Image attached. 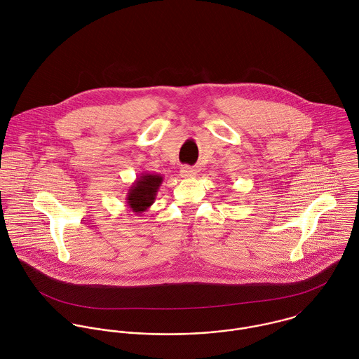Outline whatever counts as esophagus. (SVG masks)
Segmentation results:
<instances>
[{
    "instance_id": "34e87169",
    "label": "esophagus",
    "mask_w": 359,
    "mask_h": 359,
    "mask_svg": "<svg viewBox=\"0 0 359 359\" xmlns=\"http://www.w3.org/2000/svg\"><path fill=\"white\" fill-rule=\"evenodd\" d=\"M180 174L182 178H195L198 175V171L191 165H182L180 170Z\"/></svg>"
}]
</instances>
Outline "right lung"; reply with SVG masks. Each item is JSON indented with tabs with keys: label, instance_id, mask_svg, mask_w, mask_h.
Returning a JSON list of instances; mask_svg holds the SVG:
<instances>
[{
	"label": "right lung",
	"instance_id": "right-lung-1",
	"mask_svg": "<svg viewBox=\"0 0 359 359\" xmlns=\"http://www.w3.org/2000/svg\"><path fill=\"white\" fill-rule=\"evenodd\" d=\"M163 177L154 172H141L127 192L126 205L130 211L142 214L154 205Z\"/></svg>",
	"mask_w": 359,
	"mask_h": 359
}]
</instances>
